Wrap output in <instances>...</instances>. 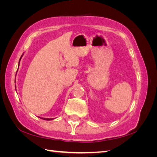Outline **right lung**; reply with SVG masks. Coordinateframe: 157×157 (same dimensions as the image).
<instances>
[{"label":"right lung","mask_w":157,"mask_h":157,"mask_svg":"<svg viewBox=\"0 0 157 157\" xmlns=\"http://www.w3.org/2000/svg\"><path fill=\"white\" fill-rule=\"evenodd\" d=\"M23 54L21 55V58H20V61H19V64L18 65H20V60H21V58H22V56H23ZM18 67H19V66H18ZM16 74H17V73H16ZM15 87H16V86H15ZM42 119H43V120H45V121H52V119H53V118H41Z\"/></svg>","instance_id":"add662e5"}]
</instances>
